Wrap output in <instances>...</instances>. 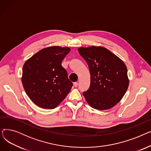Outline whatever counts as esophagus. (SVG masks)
Returning a JSON list of instances; mask_svg holds the SVG:
<instances>
[{
    "instance_id": "1",
    "label": "esophagus",
    "mask_w": 151,
    "mask_h": 151,
    "mask_svg": "<svg viewBox=\"0 0 151 151\" xmlns=\"http://www.w3.org/2000/svg\"><path fill=\"white\" fill-rule=\"evenodd\" d=\"M78 85V83H77V82H75V83H73V86H74L75 87H77Z\"/></svg>"
}]
</instances>
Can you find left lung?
I'll use <instances>...</instances> for the list:
<instances>
[{
  "label": "left lung",
  "instance_id": "8db88e82",
  "mask_svg": "<svg viewBox=\"0 0 151 151\" xmlns=\"http://www.w3.org/2000/svg\"><path fill=\"white\" fill-rule=\"evenodd\" d=\"M78 51L88 63L91 75L89 89L83 96L92 108L106 110L123 98L129 85L125 63L105 47H80Z\"/></svg>",
  "mask_w": 151,
  "mask_h": 151
}]
</instances>
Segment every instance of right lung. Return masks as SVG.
<instances>
[{
	"instance_id": "right-lung-1",
	"label": "right lung",
	"mask_w": 151,
	"mask_h": 151,
	"mask_svg": "<svg viewBox=\"0 0 151 151\" xmlns=\"http://www.w3.org/2000/svg\"><path fill=\"white\" fill-rule=\"evenodd\" d=\"M69 47H45L27 59L22 67V83L28 97L38 106L56 108L70 92L73 83L61 63Z\"/></svg>"
}]
</instances>
